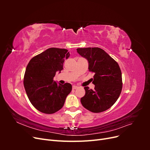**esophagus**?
Segmentation results:
<instances>
[{"label": "esophagus", "mask_w": 150, "mask_h": 150, "mask_svg": "<svg viewBox=\"0 0 150 150\" xmlns=\"http://www.w3.org/2000/svg\"><path fill=\"white\" fill-rule=\"evenodd\" d=\"M78 86H72V89H78Z\"/></svg>", "instance_id": "obj_1"}]
</instances>
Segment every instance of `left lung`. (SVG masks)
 <instances>
[{
	"label": "left lung",
	"mask_w": 150,
	"mask_h": 150,
	"mask_svg": "<svg viewBox=\"0 0 150 150\" xmlns=\"http://www.w3.org/2000/svg\"><path fill=\"white\" fill-rule=\"evenodd\" d=\"M88 61V69L94 72V89L84 87L85 95L81 98L83 107L93 112H103L110 108L118 99L122 88V74L117 62L99 47L77 49Z\"/></svg>",
	"instance_id": "8db88e82"
}]
</instances>
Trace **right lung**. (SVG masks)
<instances>
[{
	"instance_id": "add662e5",
	"label": "right lung",
	"mask_w": 150,
	"mask_h": 150,
	"mask_svg": "<svg viewBox=\"0 0 150 150\" xmlns=\"http://www.w3.org/2000/svg\"><path fill=\"white\" fill-rule=\"evenodd\" d=\"M66 49L52 47L33 57L27 66L24 86L30 102L40 112L52 114L64 106L72 90L70 83L57 84L54 81L57 71L70 54Z\"/></svg>"
}]
</instances>
